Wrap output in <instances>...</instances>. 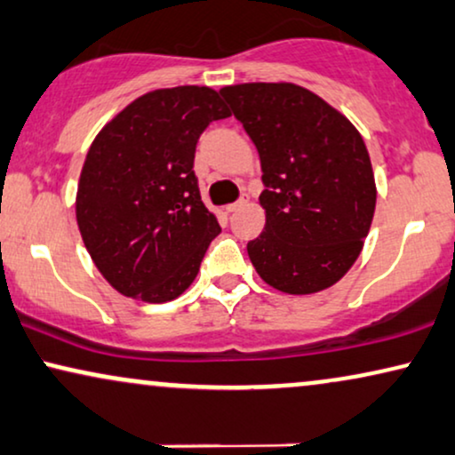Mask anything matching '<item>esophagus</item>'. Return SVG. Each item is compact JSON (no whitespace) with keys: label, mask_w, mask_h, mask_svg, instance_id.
I'll list each match as a JSON object with an SVG mask.
<instances>
[{"label":"esophagus","mask_w":455,"mask_h":455,"mask_svg":"<svg viewBox=\"0 0 455 455\" xmlns=\"http://www.w3.org/2000/svg\"><path fill=\"white\" fill-rule=\"evenodd\" d=\"M246 203H249V196H246V194H242V198L238 200V203H232V204H228V206H226V211H228V213H235V211L244 209Z\"/></svg>","instance_id":"1"}]
</instances>
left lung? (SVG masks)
<instances>
[{
	"instance_id": "obj_1",
	"label": "left lung",
	"mask_w": 455,
	"mask_h": 455,
	"mask_svg": "<svg viewBox=\"0 0 455 455\" xmlns=\"http://www.w3.org/2000/svg\"><path fill=\"white\" fill-rule=\"evenodd\" d=\"M261 158L265 229L246 244L257 274L288 294L339 282L362 252L376 184L362 135L294 84L220 90Z\"/></svg>"
}]
</instances>
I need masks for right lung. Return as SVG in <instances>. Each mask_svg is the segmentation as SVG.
Returning <instances> with one entry per match:
<instances>
[{"mask_svg": "<svg viewBox=\"0 0 455 455\" xmlns=\"http://www.w3.org/2000/svg\"><path fill=\"white\" fill-rule=\"evenodd\" d=\"M229 110L211 87L181 85L133 100L96 135L76 190L87 252L125 297L167 303L196 278L221 232L194 175L209 123Z\"/></svg>", "mask_w": 455, "mask_h": 455, "instance_id": "right-lung-1", "label": "right lung"}]
</instances>
